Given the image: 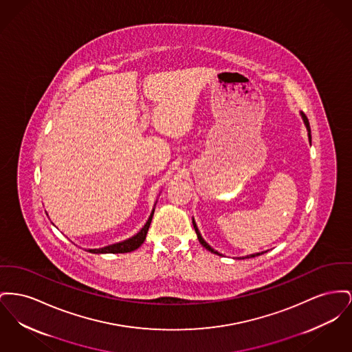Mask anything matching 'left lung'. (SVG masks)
<instances>
[{"label":"left lung","mask_w":352,"mask_h":352,"mask_svg":"<svg viewBox=\"0 0 352 352\" xmlns=\"http://www.w3.org/2000/svg\"><path fill=\"white\" fill-rule=\"evenodd\" d=\"M300 116H302V118H303V122L306 124V127H307V131H309V140H310L311 142V129L310 124H309V120H307V117H306V114L305 113H300ZM192 226L195 228V232H197V236H198V239H199V243L204 246V248L208 250V251H211V252H214V254H217V255H222V254H219L218 251H215L214 248H211L208 243L205 242V239L202 238V235H201V232H199V230L197 228V223H195V221L192 219ZM263 252H256V254H251V255H248V256H245V258H254V256H258V255H262ZM245 258H242V259H245Z\"/></svg>","instance_id":"1"}]
</instances>
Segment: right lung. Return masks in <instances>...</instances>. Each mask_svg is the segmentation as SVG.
I'll return each mask as SVG.
<instances>
[{
  "instance_id": "right-lung-1",
  "label": "right lung",
  "mask_w": 352,
  "mask_h": 352,
  "mask_svg": "<svg viewBox=\"0 0 352 352\" xmlns=\"http://www.w3.org/2000/svg\"><path fill=\"white\" fill-rule=\"evenodd\" d=\"M153 215H154V208H153L145 226L141 228V231L137 232L134 236L126 239L124 242H120V243H114V245H110V246L102 248H89L87 251L91 252V254H124V252H130V251L137 250L145 242L146 234H147V230L150 228Z\"/></svg>"
}]
</instances>
